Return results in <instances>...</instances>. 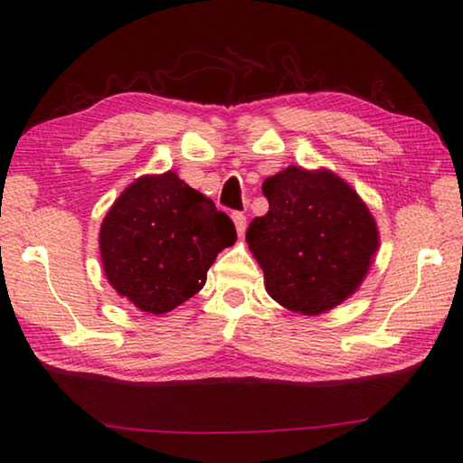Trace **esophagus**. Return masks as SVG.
Segmentation results:
<instances>
[{
    "mask_svg": "<svg viewBox=\"0 0 463 463\" xmlns=\"http://www.w3.org/2000/svg\"><path fill=\"white\" fill-rule=\"evenodd\" d=\"M231 216H232V222H234V226H237V232H239V234L245 232V226H247V216L242 214V213H232Z\"/></svg>",
    "mask_w": 463,
    "mask_h": 463,
    "instance_id": "1",
    "label": "esophagus"
}]
</instances>
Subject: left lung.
<instances>
[{"mask_svg": "<svg viewBox=\"0 0 463 463\" xmlns=\"http://www.w3.org/2000/svg\"><path fill=\"white\" fill-rule=\"evenodd\" d=\"M261 190L269 210L250 221L247 242L273 300L310 317L355 294L380 237L354 187L328 169L289 165Z\"/></svg>", "mask_w": 463, "mask_h": 463, "instance_id": "obj_1", "label": "left lung"}]
</instances>
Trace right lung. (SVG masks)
Segmentation results:
<instances>
[{"mask_svg": "<svg viewBox=\"0 0 463 463\" xmlns=\"http://www.w3.org/2000/svg\"><path fill=\"white\" fill-rule=\"evenodd\" d=\"M234 241L231 218L167 171L120 194L101 222L99 253L116 292L148 315H165L200 292L216 255Z\"/></svg>", "mask_w": 463, "mask_h": 463, "instance_id": "add662e5", "label": "right lung"}]
</instances>
